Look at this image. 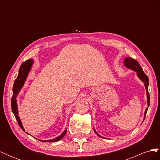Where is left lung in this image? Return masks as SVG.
Masks as SVG:
<instances>
[{"label":"left lung","instance_id":"1","mask_svg":"<svg viewBox=\"0 0 160 160\" xmlns=\"http://www.w3.org/2000/svg\"><path fill=\"white\" fill-rule=\"evenodd\" d=\"M124 65L127 67L128 69H132L133 71H135L137 72V75L139 77V79L140 80H142L143 81V83H144L145 85V88H146V94H147V98H148V107L149 106V92H148V86H149V79H148V76L146 75V73L143 72V71L142 70V67L140 66L139 62L132 58L131 57H127L125 58L124 59ZM148 108H146V111H145V113H144V119L145 117H146V115L147 113V111H148ZM95 133L98 135L99 138H103L102 136H101L99 134H98L97 133L96 131L94 129Z\"/></svg>","mask_w":160,"mask_h":160}]
</instances>
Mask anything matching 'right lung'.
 <instances>
[{
  "mask_svg": "<svg viewBox=\"0 0 160 160\" xmlns=\"http://www.w3.org/2000/svg\"><path fill=\"white\" fill-rule=\"evenodd\" d=\"M32 63H33L32 59H28L25 62H22L21 66L20 67V69H19L17 79H15V81H14V83L13 85V88H12L13 93H12V99H11L12 111V113H14V116H15L19 126H20V128L24 131V132H25V130L22 126L20 118H19V116L18 115V112L17 98L18 94L19 93V92H20L24 84H25V83L27 77L28 73H29V71L31 69ZM66 132H67V129L61 135H60L59 137H57V138H55V139H50V140H42V139H38V141L43 142H55L59 141L60 139H61L62 138H63L65 136ZM26 133L27 134H28L27 132H26Z\"/></svg>",
  "mask_w": 160,
  "mask_h": 160,
  "instance_id": "right-lung-1",
  "label": "right lung"
}]
</instances>
